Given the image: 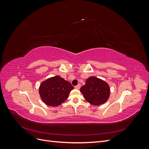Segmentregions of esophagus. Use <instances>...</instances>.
Wrapping results in <instances>:
<instances>
[{
  "instance_id": "1",
  "label": "esophagus",
  "mask_w": 149,
  "mask_h": 149,
  "mask_svg": "<svg viewBox=\"0 0 149 149\" xmlns=\"http://www.w3.org/2000/svg\"><path fill=\"white\" fill-rule=\"evenodd\" d=\"M76 89H79L80 88H81V84H78L77 86H76L74 87Z\"/></svg>"
}]
</instances>
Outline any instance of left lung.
<instances>
[{
  "mask_svg": "<svg viewBox=\"0 0 149 149\" xmlns=\"http://www.w3.org/2000/svg\"><path fill=\"white\" fill-rule=\"evenodd\" d=\"M80 91L85 100L94 106L105 103L110 95L109 84L95 76H91L88 78L85 85L81 88Z\"/></svg>",
  "mask_w": 149,
  "mask_h": 149,
  "instance_id": "1",
  "label": "left lung"
}]
</instances>
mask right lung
Masks as SVG:
<instances>
[{"label":"right lung","instance_id":"right-lung-1","mask_svg":"<svg viewBox=\"0 0 149 149\" xmlns=\"http://www.w3.org/2000/svg\"><path fill=\"white\" fill-rule=\"evenodd\" d=\"M73 86L68 81L55 76L43 81L40 86L39 94L47 105L56 107L64 102Z\"/></svg>","mask_w":149,"mask_h":149}]
</instances>
